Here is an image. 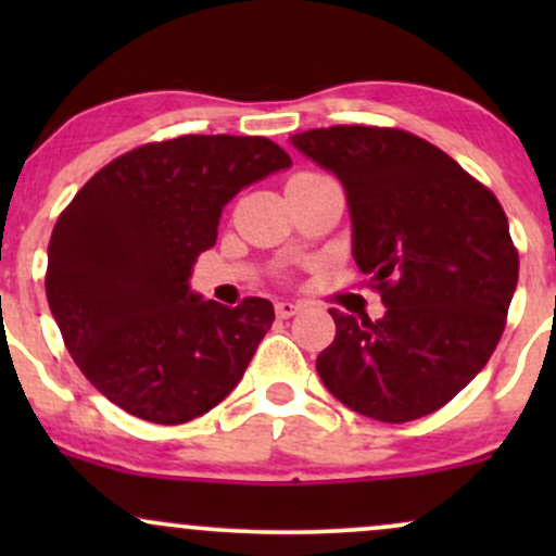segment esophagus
Listing matches in <instances>:
<instances>
[{
	"mask_svg": "<svg viewBox=\"0 0 556 556\" xmlns=\"http://www.w3.org/2000/svg\"><path fill=\"white\" fill-rule=\"evenodd\" d=\"M274 311H277L279 318H290L300 311V303H292V300H279V303L274 305Z\"/></svg>",
	"mask_w": 556,
	"mask_h": 556,
	"instance_id": "34e87169",
	"label": "esophagus"
}]
</instances>
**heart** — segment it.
Here are the masks:
<instances>
[{
    "instance_id": "heart-1",
    "label": "heart",
    "mask_w": 556,
    "mask_h": 556,
    "mask_svg": "<svg viewBox=\"0 0 556 556\" xmlns=\"http://www.w3.org/2000/svg\"><path fill=\"white\" fill-rule=\"evenodd\" d=\"M300 175H316V172H300Z\"/></svg>"
}]
</instances>
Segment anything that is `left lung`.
<instances>
[{"instance_id":"1","label":"left lung","mask_w":556,"mask_h":556,"mask_svg":"<svg viewBox=\"0 0 556 556\" xmlns=\"http://www.w3.org/2000/svg\"><path fill=\"white\" fill-rule=\"evenodd\" d=\"M292 146L344 185L353 256L387 305L371 321L329 308L324 387L361 416L407 424L455 397L486 366L518 287V248L486 185L397 127L334 125Z\"/></svg>"}]
</instances>
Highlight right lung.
<instances>
[{
    "label": "right lung",
    "instance_id": "obj_1",
    "mask_svg": "<svg viewBox=\"0 0 556 556\" xmlns=\"http://www.w3.org/2000/svg\"><path fill=\"white\" fill-rule=\"evenodd\" d=\"M269 138L180 136L112 159L75 193L49 240L47 300L67 353L130 416L177 426L238 387L274 305L235 308L188 287L222 208L290 167Z\"/></svg>",
    "mask_w": 556,
    "mask_h": 556
}]
</instances>
